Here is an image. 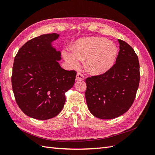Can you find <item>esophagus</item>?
Listing matches in <instances>:
<instances>
[{"label":"esophagus","instance_id":"obj_1","mask_svg":"<svg viewBox=\"0 0 155 155\" xmlns=\"http://www.w3.org/2000/svg\"><path fill=\"white\" fill-rule=\"evenodd\" d=\"M84 79H85V76H83V74L79 73V72L77 74L76 78V79L77 81H81V80H83Z\"/></svg>","mask_w":155,"mask_h":155}]
</instances>
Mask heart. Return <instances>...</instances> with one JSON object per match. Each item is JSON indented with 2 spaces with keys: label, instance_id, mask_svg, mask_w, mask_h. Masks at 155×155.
<instances>
[{
  "label": "heart",
  "instance_id": "obj_1",
  "mask_svg": "<svg viewBox=\"0 0 155 155\" xmlns=\"http://www.w3.org/2000/svg\"><path fill=\"white\" fill-rule=\"evenodd\" d=\"M117 54L118 48L112 42L101 37H88L77 41L74 50L64 51L63 57L73 68H78L81 60L87 59L88 71L99 75L113 65Z\"/></svg>",
  "mask_w": 155,
  "mask_h": 155
}]
</instances>
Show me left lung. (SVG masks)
<instances>
[{"mask_svg":"<svg viewBox=\"0 0 155 155\" xmlns=\"http://www.w3.org/2000/svg\"><path fill=\"white\" fill-rule=\"evenodd\" d=\"M116 63L105 73L86 79L85 97L96 118L110 120L124 114L133 105L140 83L138 58L131 46L118 39Z\"/></svg>","mask_w":155,"mask_h":155,"instance_id":"left-lung-1","label":"left lung"}]
</instances>
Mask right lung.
I'll return each mask as SVG.
<instances>
[{
	"instance_id": "right-lung-1",
	"label": "right lung",
	"mask_w": 155,
	"mask_h": 155,
	"mask_svg": "<svg viewBox=\"0 0 155 155\" xmlns=\"http://www.w3.org/2000/svg\"><path fill=\"white\" fill-rule=\"evenodd\" d=\"M57 34H45L27 41L14 59L12 89L18 106L31 118L46 120L64 107L65 93L75 82L76 71L60 67V51L51 46Z\"/></svg>"
}]
</instances>
